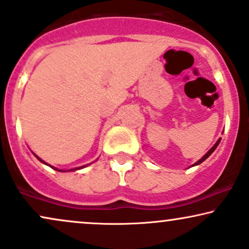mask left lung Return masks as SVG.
Masks as SVG:
<instances>
[{
    "label": "left lung",
    "instance_id": "left-lung-1",
    "mask_svg": "<svg viewBox=\"0 0 249 249\" xmlns=\"http://www.w3.org/2000/svg\"><path fill=\"white\" fill-rule=\"evenodd\" d=\"M220 140H221V139H220V138H219V139H218V140H217V142H215V143H214V145H213V146H212V147H211L210 149H209V151H208V152H206V153H205V155H203V157H202V158H200V159H199V160H198V161H197V162H195V163L193 164V166H190V167L197 166V164L202 163V162H203V161H205V160H206V159H208L209 157H210V155H211L212 153H213V152H214V149H215V148H217V146H218V145H219Z\"/></svg>",
    "mask_w": 249,
    "mask_h": 249
}]
</instances>
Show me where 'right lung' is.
Instances as JSON below:
<instances>
[{
	"label": "right lung",
	"mask_w": 249,
	"mask_h": 249,
	"mask_svg": "<svg viewBox=\"0 0 249 249\" xmlns=\"http://www.w3.org/2000/svg\"><path fill=\"white\" fill-rule=\"evenodd\" d=\"M35 154V153H34ZM35 157L38 159L39 161H40V162H43L44 164H46V166H49V167H51V168H53V169H55V170H58V172H75V170H79V169H82V168H86V167H88L89 164H91V163H88V164H83V166H80V167H75V168H71V169H59V168H56V167H53V166H51V164H49L47 162H45L44 160H41L40 158L38 157V155H36L35 154Z\"/></svg>",
	"instance_id": "1"
}]
</instances>
